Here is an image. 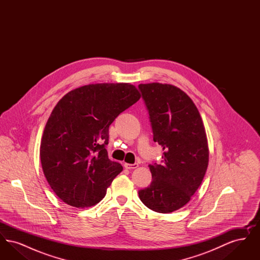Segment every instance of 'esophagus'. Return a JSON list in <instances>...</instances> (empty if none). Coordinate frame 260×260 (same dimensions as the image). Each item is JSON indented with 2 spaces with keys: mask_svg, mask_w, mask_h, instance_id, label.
<instances>
[{
  "mask_svg": "<svg viewBox=\"0 0 260 260\" xmlns=\"http://www.w3.org/2000/svg\"><path fill=\"white\" fill-rule=\"evenodd\" d=\"M124 168L127 170H134L138 167V164H128V162H124Z\"/></svg>",
  "mask_w": 260,
  "mask_h": 260,
  "instance_id": "1",
  "label": "esophagus"
}]
</instances>
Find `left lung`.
I'll list each match as a JSON object with an SVG mask.
<instances>
[{"instance_id":"left-lung-1","label":"left lung","mask_w":260,"mask_h":260,"mask_svg":"<svg viewBox=\"0 0 260 260\" xmlns=\"http://www.w3.org/2000/svg\"><path fill=\"white\" fill-rule=\"evenodd\" d=\"M138 87L153 140L164 151L161 165H149L152 182L138 195L150 210L170 213L185 206L204 179L209 165L207 134L198 108L179 87L160 83Z\"/></svg>"}]
</instances>
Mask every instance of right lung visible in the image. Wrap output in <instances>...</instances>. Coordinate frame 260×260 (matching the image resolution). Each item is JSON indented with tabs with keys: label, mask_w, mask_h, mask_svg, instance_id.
Returning <instances> with one entry per match:
<instances>
[{
	"label": "right lung",
	"mask_w": 260,
	"mask_h": 260,
	"mask_svg": "<svg viewBox=\"0 0 260 260\" xmlns=\"http://www.w3.org/2000/svg\"><path fill=\"white\" fill-rule=\"evenodd\" d=\"M141 98L128 83L90 84L62 98L50 114L40 157L50 188L65 204L92 207L123 171L108 158L109 126Z\"/></svg>",
	"instance_id": "add662e5"
}]
</instances>
